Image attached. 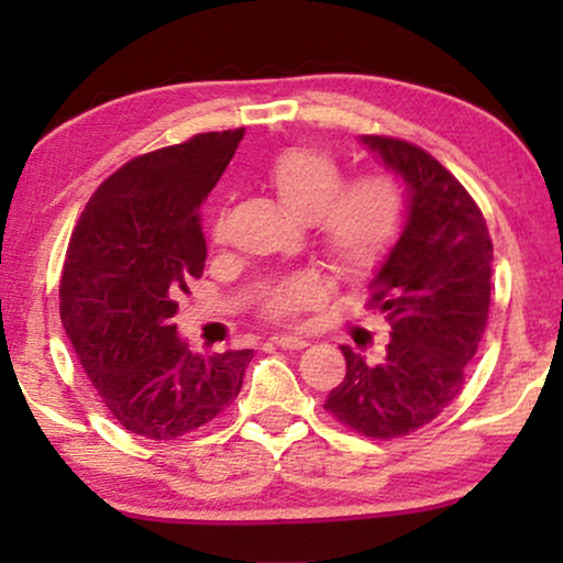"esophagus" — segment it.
<instances>
[{
	"label": "esophagus",
	"mask_w": 563,
	"mask_h": 563,
	"mask_svg": "<svg viewBox=\"0 0 563 563\" xmlns=\"http://www.w3.org/2000/svg\"><path fill=\"white\" fill-rule=\"evenodd\" d=\"M272 341H274V345H279V349H284V351H299L307 345L305 338L291 335V333H274Z\"/></svg>",
	"instance_id": "esophagus-1"
}]
</instances>
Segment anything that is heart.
<instances>
[{
  "instance_id": "1",
  "label": "heart",
  "mask_w": 563,
  "mask_h": 563,
  "mask_svg": "<svg viewBox=\"0 0 563 563\" xmlns=\"http://www.w3.org/2000/svg\"><path fill=\"white\" fill-rule=\"evenodd\" d=\"M343 168L325 151L291 148L268 166L266 184L291 218L312 222L325 264L343 279H364L382 266L402 233L407 202L402 184L387 174H366L343 184ZM212 241H225V222L212 225ZM322 299L312 276L276 289L264 310L291 320Z\"/></svg>"
}]
</instances>
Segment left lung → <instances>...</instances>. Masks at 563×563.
<instances>
[{
  "mask_svg": "<svg viewBox=\"0 0 563 563\" xmlns=\"http://www.w3.org/2000/svg\"><path fill=\"white\" fill-rule=\"evenodd\" d=\"M361 143L405 184L407 214L374 272L372 305L391 333L382 361L341 345L345 376L325 410L368 438H399L438 418L464 389L489 314L492 238L456 176L418 145L364 135Z\"/></svg>",
  "mask_w": 563,
  "mask_h": 563,
  "instance_id": "8db88e82",
  "label": "left lung"
}]
</instances>
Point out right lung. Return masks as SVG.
<instances>
[{
  "instance_id": "obj_1",
  "label": "right lung",
  "mask_w": 563,
  "mask_h": 563,
  "mask_svg": "<svg viewBox=\"0 0 563 563\" xmlns=\"http://www.w3.org/2000/svg\"><path fill=\"white\" fill-rule=\"evenodd\" d=\"M243 128L128 161L84 207L60 276V322L107 410L130 433L174 441L238 397L253 351L191 353L176 297L202 276L199 205Z\"/></svg>"
}]
</instances>
